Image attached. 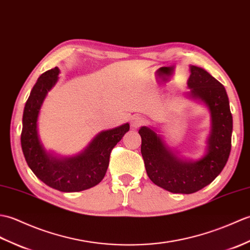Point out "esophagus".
Listing matches in <instances>:
<instances>
[{
	"mask_svg": "<svg viewBox=\"0 0 250 250\" xmlns=\"http://www.w3.org/2000/svg\"><path fill=\"white\" fill-rule=\"evenodd\" d=\"M144 123H146V119L143 116L139 115V114H135L131 116L130 119V126L132 128H139L140 126H142Z\"/></svg>",
	"mask_w": 250,
	"mask_h": 250,
	"instance_id": "34e87169",
	"label": "esophagus"
}]
</instances>
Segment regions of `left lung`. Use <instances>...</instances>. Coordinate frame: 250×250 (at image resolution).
Segmentation results:
<instances>
[{"mask_svg":"<svg viewBox=\"0 0 250 250\" xmlns=\"http://www.w3.org/2000/svg\"><path fill=\"white\" fill-rule=\"evenodd\" d=\"M187 81L192 97L201 99L212 116L208 153L196 163L182 162L148 127H141V154L146 173L157 186L174 193H192L210 184L228 162L231 151L232 114L226 88L207 70L190 67Z\"/></svg>","mask_w":250,"mask_h":250,"instance_id":"left-lung-1","label":"left lung"}]
</instances>
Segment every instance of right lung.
Here are the masks:
<instances>
[{"instance_id":"add662e5","label":"right lung","mask_w":250,"mask_h":250,"mask_svg":"<svg viewBox=\"0 0 250 250\" xmlns=\"http://www.w3.org/2000/svg\"><path fill=\"white\" fill-rule=\"evenodd\" d=\"M59 73L58 67L47 70L33 86L22 118L21 147L27 166L46 185L64 192L81 191L104 179L111 151L129 130V124L102 131L78 156L58 159L46 153L38 139L37 118L48 91L58 81Z\"/></svg>"}]
</instances>
